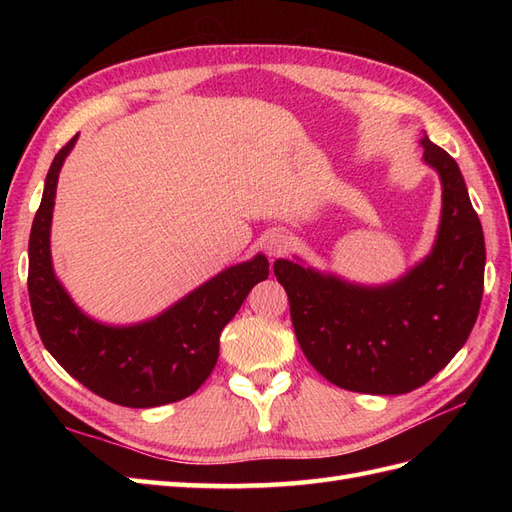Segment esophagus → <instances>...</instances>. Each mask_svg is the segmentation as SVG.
<instances>
[{"label":"esophagus","instance_id":"34e87169","mask_svg":"<svg viewBox=\"0 0 512 512\" xmlns=\"http://www.w3.org/2000/svg\"><path fill=\"white\" fill-rule=\"evenodd\" d=\"M262 247H265L267 256L277 258L286 254V250L290 247V239L288 235H284V232H271V235L265 239V243H262Z\"/></svg>","mask_w":512,"mask_h":512}]
</instances>
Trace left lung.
I'll list each match as a JSON object with an SVG mask.
<instances>
[{"label": "left lung", "mask_w": 512, "mask_h": 512, "mask_svg": "<svg viewBox=\"0 0 512 512\" xmlns=\"http://www.w3.org/2000/svg\"><path fill=\"white\" fill-rule=\"evenodd\" d=\"M442 181V218L431 254L384 286L275 260L294 335L307 361L339 389L401 395L429 382L466 344L483 299L485 237L457 162L421 138Z\"/></svg>", "instance_id": "obj_1"}]
</instances>
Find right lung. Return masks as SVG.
I'll list each match as a JSON object with an SVG mask.
<instances>
[{
    "instance_id": "1",
    "label": "right lung",
    "mask_w": 512,
    "mask_h": 512,
    "mask_svg": "<svg viewBox=\"0 0 512 512\" xmlns=\"http://www.w3.org/2000/svg\"><path fill=\"white\" fill-rule=\"evenodd\" d=\"M76 136L61 147L44 181L29 235V303L44 348L91 393L126 408H156L200 389L218 363L220 333L250 290L269 277L258 254L211 277L160 316L132 327H108L85 316L59 284L51 262V220L61 164Z\"/></svg>"
}]
</instances>
